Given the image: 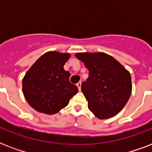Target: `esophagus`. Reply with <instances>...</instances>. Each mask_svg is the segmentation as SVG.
I'll return each instance as SVG.
<instances>
[{
    "instance_id": "obj_1",
    "label": "esophagus",
    "mask_w": 152,
    "mask_h": 152,
    "mask_svg": "<svg viewBox=\"0 0 152 152\" xmlns=\"http://www.w3.org/2000/svg\"><path fill=\"white\" fill-rule=\"evenodd\" d=\"M76 86H77V88H78L79 91H80V90H81V82H79V83L76 84Z\"/></svg>"
}]
</instances>
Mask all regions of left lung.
<instances>
[{
    "label": "left lung",
    "instance_id": "8db88e82",
    "mask_svg": "<svg viewBox=\"0 0 152 152\" xmlns=\"http://www.w3.org/2000/svg\"><path fill=\"white\" fill-rule=\"evenodd\" d=\"M75 56L89 71L87 81L81 85L88 109L99 119L115 116L124 108L132 93L129 72L105 53H76Z\"/></svg>",
    "mask_w": 152,
    "mask_h": 152
}]
</instances>
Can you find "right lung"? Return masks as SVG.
<instances>
[{
  "instance_id": "1",
  "label": "right lung",
  "mask_w": 152,
  "mask_h": 152,
  "mask_svg": "<svg viewBox=\"0 0 152 152\" xmlns=\"http://www.w3.org/2000/svg\"><path fill=\"white\" fill-rule=\"evenodd\" d=\"M69 57V53L46 52L25 74L23 93L30 106L39 113H57L78 92L77 87L69 82V72L64 69Z\"/></svg>"
}]
</instances>
